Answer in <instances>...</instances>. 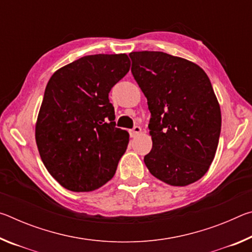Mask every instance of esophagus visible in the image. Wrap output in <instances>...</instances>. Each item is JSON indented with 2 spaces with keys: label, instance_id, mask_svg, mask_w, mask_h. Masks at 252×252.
<instances>
[{
  "label": "esophagus",
  "instance_id": "1",
  "mask_svg": "<svg viewBox=\"0 0 252 252\" xmlns=\"http://www.w3.org/2000/svg\"><path fill=\"white\" fill-rule=\"evenodd\" d=\"M140 132H141V127H140L139 126H135L133 129L132 130H130V135H131V138H135L136 135H138Z\"/></svg>",
  "mask_w": 252,
  "mask_h": 252
}]
</instances>
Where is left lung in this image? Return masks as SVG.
<instances>
[{"label": "left lung", "instance_id": "left-lung-1", "mask_svg": "<svg viewBox=\"0 0 252 252\" xmlns=\"http://www.w3.org/2000/svg\"><path fill=\"white\" fill-rule=\"evenodd\" d=\"M131 72L148 100L152 149L149 171L168 185L198 181L218 147L221 111L208 75L186 59L158 51L129 54Z\"/></svg>", "mask_w": 252, "mask_h": 252}]
</instances>
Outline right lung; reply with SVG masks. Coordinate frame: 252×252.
I'll list each match as a JSON object with an SVG mask.
<instances>
[{"mask_svg":"<svg viewBox=\"0 0 252 252\" xmlns=\"http://www.w3.org/2000/svg\"><path fill=\"white\" fill-rule=\"evenodd\" d=\"M129 70L126 54L87 55L46 84L35 140L45 168L65 189L93 191L116 173L129 133L116 127L109 93Z\"/></svg>","mask_w":252,"mask_h":252,"instance_id":"obj_1","label":"right lung"}]
</instances>
